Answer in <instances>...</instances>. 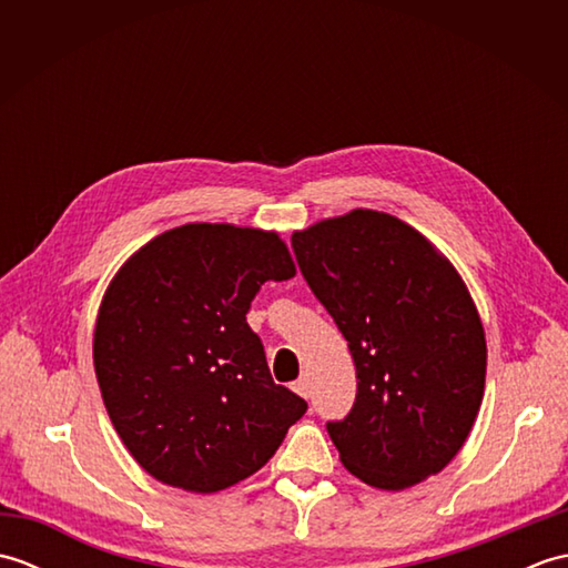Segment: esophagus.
<instances>
[{
	"mask_svg": "<svg viewBox=\"0 0 568 568\" xmlns=\"http://www.w3.org/2000/svg\"><path fill=\"white\" fill-rule=\"evenodd\" d=\"M293 390L297 393V395H303V397H307L310 395V381L303 376V378H297L295 383H293Z\"/></svg>",
	"mask_w": 568,
	"mask_h": 568,
	"instance_id": "esophagus-1",
	"label": "esophagus"
}]
</instances>
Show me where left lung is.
I'll return each instance as SVG.
<instances>
[{
  "mask_svg": "<svg viewBox=\"0 0 568 568\" xmlns=\"http://www.w3.org/2000/svg\"><path fill=\"white\" fill-rule=\"evenodd\" d=\"M310 291L356 364L327 432L364 484L403 490L452 462L484 400L486 336L466 285L413 226L354 210L293 234Z\"/></svg>",
  "mask_w": 568,
  "mask_h": 568,
  "instance_id": "1",
  "label": "left lung"
}]
</instances>
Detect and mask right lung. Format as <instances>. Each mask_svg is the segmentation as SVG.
Segmentation results:
<instances>
[{"instance_id":"right-lung-1","label":"right lung","mask_w":568,"mask_h":568,"mask_svg":"<svg viewBox=\"0 0 568 568\" xmlns=\"http://www.w3.org/2000/svg\"><path fill=\"white\" fill-rule=\"evenodd\" d=\"M295 265L277 234L185 224L149 241L106 291L94 371L114 429L153 478L216 493L256 474L303 397L275 385L246 312Z\"/></svg>"}]
</instances>
